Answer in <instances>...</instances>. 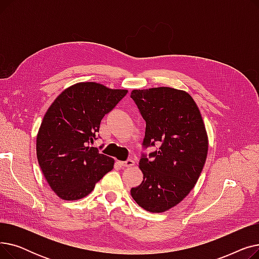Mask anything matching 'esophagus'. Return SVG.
Listing matches in <instances>:
<instances>
[{
    "label": "esophagus",
    "instance_id": "1",
    "mask_svg": "<svg viewBox=\"0 0 259 259\" xmlns=\"http://www.w3.org/2000/svg\"><path fill=\"white\" fill-rule=\"evenodd\" d=\"M134 164H135V161L133 159H127L126 161H119V165L124 168L132 167V166H134Z\"/></svg>",
    "mask_w": 259,
    "mask_h": 259
}]
</instances>
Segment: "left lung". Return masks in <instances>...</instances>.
Listing matches in <instances>:
<instances>
[{
    "instance_id": "8db88e82",
    "label": "left lung",
    "mask_w": 259,
    "mask_h": 259,
    "mask_svg": "<svg viewBox=\"0 0 259 259\" xmlns=\"http://www.w3.org/2000/svg\"><path fill=\"white\" fill-rule=\"evenodd\" d=\"M131 99L146 120L143 147L157 150L142 154L144 181L131 189L138 205L152 213L165 212L194 188L208 154V137L199 109L183 90L158 87L133 90Z\"/></svg>"
}]
</instances>
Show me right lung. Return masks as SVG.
I'll return each mask as SVG.
<instances>
[{"mask_svg":"<svg viewBox=\"0 0 259 259\" xmlns=\"http://www.w3.org/2000/svg\"><path fill=\"white\" fill-rule=\"evenodd\" d=\"M86 81L64 90L54 100L36 137L38 165L54 193L65 200L87 196L114 159L90 147L101 120L127 94Z\"/></svg>","mask_w":259,"mask_h":259,"instance_id":"add662e5","label":"right lung"}]
</instances>
